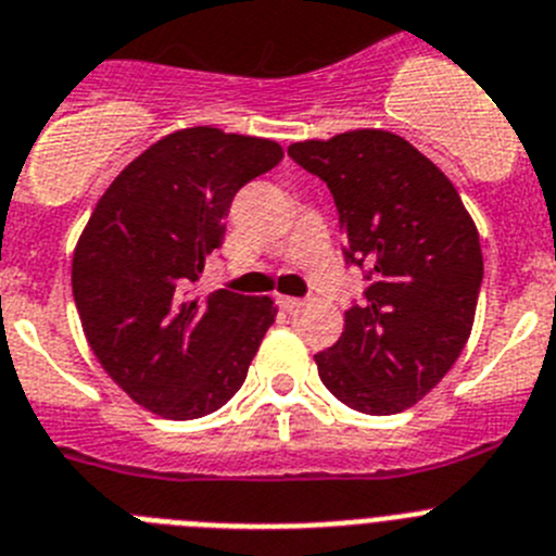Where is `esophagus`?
I'll use <instances>...</instances> for the list:
<instances>
[{
    "label": "esophagus",
    "mask_w": 556,
    "mask_h": 556,
    "mask_svg": "<svg viewBox=\"0 0 556 556\" xmlns=\"http://www.w3.org/2000/svg\"><path fill=\"white\" fill-rule=\"evenodd\" d=\"M277 304L282 309H288V313H293V309H299L302 307V299H296V296H277Z\"/></svg>",
    "instance_id": "obj_1"
}]
</instances>
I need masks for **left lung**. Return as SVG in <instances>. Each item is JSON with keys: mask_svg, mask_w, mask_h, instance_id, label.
Returning <instances> with one entry per match:
<instances>
[{"mask_svg": "<svg viewBox=\"0 0 556 556\" xmlns=\"http://www.w3.org/2000/svg\"><path fill=\"white\" fill-rule=\"evenodd\" d=\"M288 154L327 182L346 263L371 282L338 343L315 354L318 377L357 413H402L468 343L484 274L477 224L452 179L384 129L290 143Z\"/></svg>", "mask_w": 556, "mask_h": 556, "instance_id": "1", "label": "left lung"}]
</instances>
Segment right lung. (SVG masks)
Wrapping results in <instances>:
<instances>
[{"mask_svg":"<svg viewBox=\"0 0 556 556\" xmlns=\"http://www.w3.org/2000/svg\"><path fill=\"white\" fill-rule=\"evenodd\" d=\"M268 138L188 127L135 157L93 207L72 260L88 346L132 402L172 421L216 413L241 390L277 307L191 285L224 241L249 179L271 172Z\"/></svg>","mask_w":556,"mask_h":556,"instance_id":"add662e5","label":"right lung"}]
</instances>
